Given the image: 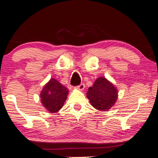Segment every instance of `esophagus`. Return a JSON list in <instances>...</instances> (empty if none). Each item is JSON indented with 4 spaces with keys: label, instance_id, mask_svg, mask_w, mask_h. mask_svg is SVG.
Returning a JSON list of instances; mask_svg holds the SVG:
<instances>
[{
    "label": "esophagus",
    "instance_id": "esophagus-1",
    "mask_svg": "<svg viewBox=\"0 0 158 158\" xmlns=\"http://www.w3.org/2000/svg\"><path fill=\"white\" fill-rule=\"evenodd\" d=\"M85 88V84H83V83H82V84L79 85V86H77V88H76V89L79 90V91H83Z\"/></svg>",
    "mask_w": 158,
    "mask_h": 158
}]
</instances>
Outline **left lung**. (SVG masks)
<instances>
[{
	"instance_id": "1",
	"label": "left lung",
	"mask_w": 158,
	"mask_h": 158,
	"mask_svg": "<svg viewBox=\"0 0 158 158\" xmlns=\"http://www.w3.org/2000/svg\"><path fill=\"white\" fill-rule=\"evenodd\" d=\"M87 98L94 108L107 111L117 101L118 90L108 79L101 76L95 80L92 87L88 88Z\"/></svg>"
}]
</instances>
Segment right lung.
Returning a JSON list of instances; mask_svg holds the SVG:
<instances>
[{
    "label": "right lung",
    "mask_w": 158,
    "mask_h": 158,
    "mask_svg": "<svg viewBox=\"0 0 158 158\" xmlns=\"http://www.w3.org/2000/svg\"><path fill=\"white\" fill-rule=\"evenodd\" d=\"M68 94L67 88L57 79L52 78L43 86L40 96L43 106L48 112L55 113L63 107Z\"/></svg>",
    "instance_id": "obj_1"
}]
</instances>
